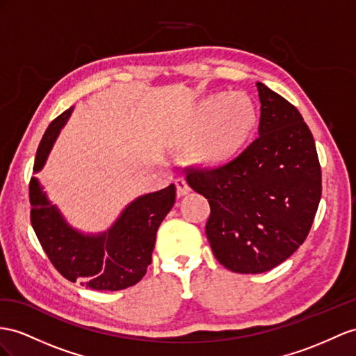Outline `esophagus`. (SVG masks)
Here are the masks:
<instances>
[{"label": "esophagus", "mask_w": 356, "mask_h": 356, "mask_svg": "<svg viewBox=\"0 0 356 356\" xmlns=\"http://www.w3.org/2000/svg\"><path fill=\"white\" fill-rule=\"evenodd\" d=\"M176 189H177V195H186L189 191H191V186L188 185V181L184 179V177H179V179H176Z\"/></svg>", "instance_id": "1"}]
</instances>
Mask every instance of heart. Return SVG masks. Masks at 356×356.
<instances>
[{"mask_svg": "<svg viewBox=\"0 0 356 356\" xmlns=\"http://www.w3.org/2000/svg\"><path fill=\"white\" fill-rule=\"evenodd\" d=\"M254 123L250 102L239 95L211 96L191 113L181 136L185 141L202 140L195 147L197 161L215 165L233 158L247 140Z\"/></svg>", "mask_w": 356, "mask_h": 356, "instance_id": "obj_1", "label": "heart"}]
</instances>
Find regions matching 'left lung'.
<instances>
[{"mask_svg":"<svg viewBox=\"0 0 356 356\" xmlns=\"http://www.w3.org/2000/svg\"><path fill=\"white\" fill-rule=\"evenodd\" d=\"M259 136L213 170H189L188 184L211 204L206 236L213 256L238 273L278 266L304 243L322 195L312 132L298 109L257 83Z\"/></svg>","mask_w":356,"mask_h":356,"instance_id":"obj_1","label":"left lung"}]
</instances>
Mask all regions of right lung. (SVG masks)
<instances>
[{"label":"right lung","instance_id":"right-lung-1","mask_svg":"<svg viewBox=\"0 0 356 356\" xmlns=\"http://www.w3.org/2000/svg\"><path fill=\"white\" fill-rule=\"evenodd\" d=\"M74 106L58 115L44 132L35 154L39 172ZM176 202V186L136 197L108 230L83 233L74 229L51 203L38 177L30 181L31 225L51 263L66 280L93 290H123L147 272L156 232Z\"/></svg>","mask_w":356,"mask_h":356}]
</instances>
